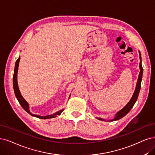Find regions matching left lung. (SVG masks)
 Returning <instances> with one entry per match:
<instances>
[{"label":"left lung","mask_w":155,"mask_h":155,"mask_svg":"<svg viewBox=\"0 0 155 155\" xmlns=\"http://www.w3.org/2000/svg\"><path fill=\"white\" fill-rule=\"evenodd\" d=\"M139 55H140V64H139V67H140V73H139V75L138 77V80H137V85H136V87H135V90L134 91V93L131 97V100H130V101L128 103L124 108H123L121 110H119V112H117L116 113V114L115 115V117H114L113 119L111 120H108V121H117V120H119L120 119H121L122 117H123L124 116H125L130 111V110L132 108V107H134V105H135V102L138 98V96L140 92V86H141V81H142V74H143V68L142 66V61H141V54L140 52L139 51ZM97 119L99 120H101V121H104V119H101L100 117H97Z\"/></svg>","instance_id":"obj_1"}]
</instances>
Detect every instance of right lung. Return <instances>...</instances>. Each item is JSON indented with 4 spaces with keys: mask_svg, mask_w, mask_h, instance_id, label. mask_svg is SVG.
Segmentation results:
<instances>
[{
    "mask_svg": "<svg viewBox=\"0 0 155 155\" xmlns=\"http://www.w3.org/2000/svg\"><path fill=\"white\" fill-rule=\"evenodd\" d=\"M20 57H19V58L17 59V61H16L15 63V70H14V74H13V89H14V91H15V96L16 97L17 100H18V102L20 103V104L21 105V106L23 107V108L30 115L36 117L38 118H40V119H50V118H54L57 117V116H59L62 113V112L64 110V109L61 110L58 112H55L54 114H51V115H48V116H41L39 115H36V114H33L30 112L29 110V105H28V103L25 100V99L23 98L22 96L21 95V93L20 92V90L18 86V82H17V73H18V66H19V62H20Z\"/></svg>",
    "mask_w": 155,
    "mask_h": 155,
    "instance_id": "right-lung-1",
    "label": "right lung"
}]
</instances>
